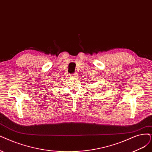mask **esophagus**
Masks as SVG:
<instances>
[{"mask_svg":"<svg viewBox=\"0 0 152 152\" xmlns=\"http://www.w3.org/2000/svg\"><path fill=\"white\" fill-rule=\"evenodd\" d=\"M77 75H77V72H75L74 74L72 75V77H77Z\"/></svg>","mask_w":152,"mask_h":152,"instance_id":"esophagus-1","label":"esophagus"}]
</instances>
